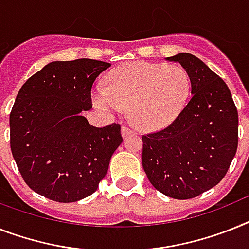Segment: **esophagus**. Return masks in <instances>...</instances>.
Listing matches in <instances>:
<instances>
[{"mask_svg": "<svg viewBox=\"0 0 249 249\" xmlns=\"http://www.w3.org/2000/svg\"><path fill=\"white\" fill-rule=\"evenodd\" d=\"M131 133H134V131L131 130V129H129L128 126H123V128H121V135H123V137H128L129 134H131Z\"/></svg>", "mask_w": 249, "mask_h": 249, "instance_id": "esophagus-1", "label": "esophagus"}]
</instances>
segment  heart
<instances>
[{
	"instance_id": "heart-1",
	"label": "heart",
	"mask_w": 249,
	"mask_h": 249,
	"mask_svg": "<svg viewBox=\"0 0 249 249\" xmlns=\"http://www.w3.org/2000/svg\"><path fill=\"white\" fill-rule=\"evenodd\" d=\"M190 89V76L182 67L131 63L111 72L105 87H96L92 101L99 110L112 114L130 108L135 126L160 131L181 115Z\"/></svg>"
}]
</instances>
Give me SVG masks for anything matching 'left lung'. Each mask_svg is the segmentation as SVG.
<instances>
[{"instance_id":"left-lung-1","label":"left lung","mask_w":249,"mask_h":249,"mask_svg":"<svg viewBox=\"0 0 249 249\" xmlns=\"http://www.w3.org/2000/svg\"><path fill=\"white\" fill-rule=\"evenodd\" d=\"M189 73L191 99L177 120L143 135L142 163L149 182L168 197L192 199L225 176L238 147V111L227 83L199 58H166Z\"/></svg>"}]
</instances>
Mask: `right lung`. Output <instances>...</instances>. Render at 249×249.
Wrapping results in <instances>:
<instances>
[{
  "instance_id": "add662e5",
  "label": "right lung",
  "mask_w": 249,
  "mask_h": 249,
  "mask_svg": "<svg viewBox=\"0 0 249 249\" xmlns=\"http://www.w3.org/2000/svg\"><path fill=\"white\" fill-rule=\"evenodd\" d=\"M110 63L52 62L18 91L10 114L14 160L33 191L58 202L92 195L123 142L120 125L95 128L82 116L92 107L91 89Z\"/></svg>"
}]
</instances>
